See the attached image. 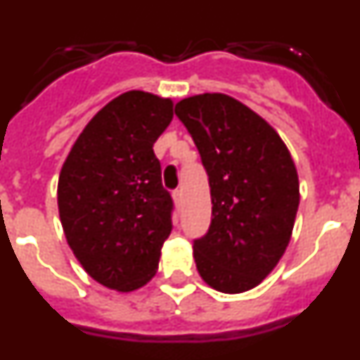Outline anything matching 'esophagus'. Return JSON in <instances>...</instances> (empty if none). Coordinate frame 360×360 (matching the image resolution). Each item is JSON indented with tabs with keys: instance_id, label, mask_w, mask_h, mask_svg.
<instances>
[{
	"instance_id": "obj_1",
	"label": "esophagus",
	"mask_w": 360,
	"mask_h": 360,
	"mask_svg": "<svg viewBox=\"0 0 360 360\" xmlns=\"http://www.w3.org/2000/svg\"><path fill=\"white\" fill-rule=\"evenodd\" d=\"M173 200H174V203H176V205H180V203H182V191L174 189L173 191Z\"/></svg>"
}]
</instances>
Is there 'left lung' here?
<instances>
[{
  "mask_svg": "<svg viewBox=\"0 0 360 360\" xmlns=\"http://www.w3.org/2000/svg\"><path fill=\"white\" fill-rule=\"evenodd\" d=\"M174 113L207 171L212 218L193 241L200 276L225 294L250 290L287 249L299 207V180L281 136L224 94L187 97Z\"/></svg>",
  "mask_w": 360,
  "mask_h": 360,
  "instance_id": "1",
  "label": "left lung"
}]
</instances>
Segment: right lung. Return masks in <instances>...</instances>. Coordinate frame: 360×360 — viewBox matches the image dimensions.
I'll return each mask as SVG.
<instances>
[{
	"mask_svg": "<svg viewBox=\"0 0 360 360\" xmlns=\"http://www.w3.org/2000/svg\"><path fill=\"white\" fill-rule=\"evenodd\" d=\"M171 119V98L126 91L86 124L63 164L57 205L70 249L113 290L144 287L173 229V198L153 151Z\"/></svg>",
	"mask_w": 360,
	"mask_h": 360,
	"instance_id": "right-lung-1",
	"label": "right lung"
}]
</instances>
